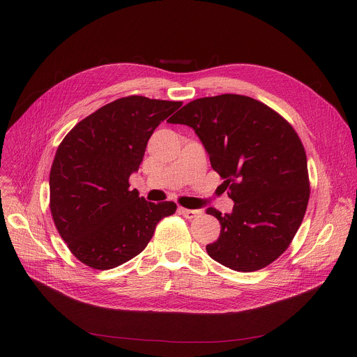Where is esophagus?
I'll return each mask as SVG.
<instances>
[{
	"label": "esophagus",
	"mask_w": 357,
	"mask_h": 357,
	"mask_svg": "<svg viewBox=\"0 0 357 357\" xmlns=\"http://www.w3.org/2000/svg\"><path fill=\"white\" fill-rule=\"evenodd\" d=\"M179 213L185 217V218H194V217H197L201 211L199 210H188V208H179Z\"/></svg>",
	"instance_id": "obj_1"
}]
</instances>
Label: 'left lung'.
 <instances>
[{
    "label": "left lung",
    "instance_id": "1",
    "mask_svg": "<svg viewBox=\"0 0 357 357\" xmlns=\"http://www.w3.org/2000/svg\"><path fill=\"white\" fill-rule=\"evenodd\" d=\"M169 123L195 131L234 202L226 215L207 208L221 226L205 248L210 257L237 272L272 264L301 226L310 198L305 150L292 126L236 93L191 101Z\"/></svg>",
    "mask_w": 357,
    "mask_h": 357
}]
</instances>
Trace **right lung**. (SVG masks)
<instances>
[{"label":"right lung","instance_id":"right-lung-1","mask_svg":"<svg viewBox=\"0 0 357 357\" xmlns=\"http://www.w3.org/2000/svg\"><path fill=\"white\" fill-rule=\"evenodd\" d=\"M182 102L131 96L75 126L50 169V211L72 255L107 271L137 256L156 224L175 213L171 201L149 202L128 178L139 171L155 128Z\"/></svg>","mask_w":357,"mask_h":357}]
</instances>
